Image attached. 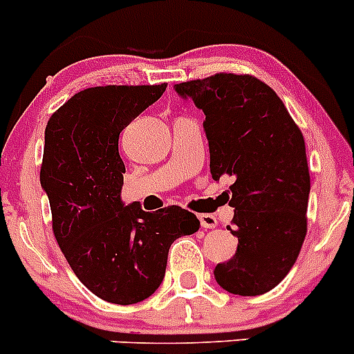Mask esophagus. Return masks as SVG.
Instances as JSON below:
<instances>
[{
    "mask_svg": "<svg viewBox=\"0 0 354 354\" xmlns=\"http://www.w3.org/2000/svg\"><path fill=\"white\" fill-rule=\"evenodd\" d=\"M199 222L203 225V229H214L218 225L216 218L213 214H199Z\"/></svg>",
    "mask_w": 354,
    "mask_h": 354,
    "instance_id": "1",
    "label": "esophagus"
}]
</instances>
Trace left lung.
<instances>
[{
  "label": "left lung",
  "mask_w": 354,
  "mask_h": 354,
  "mask_svg": "<svg viewBox=\"0 0 354 354\" xmlns=\"http://www.w3.org/2000/svg\"><path fill=\"white\" fill-rule=\"evenodd\" d=\"M204 111L213 180L232 178L236 255L214 267L234 295L255 297L285 279L307 232L311 178L304 136L276 92L250 75L218 73L174 85Z\"/></svg>",
  "instance_id": "left-lung-1"
}]
</instances>
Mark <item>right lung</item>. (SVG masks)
<instances>
[{
  "mask_svg": "<svg viewBox=\"0 0 354 354\" xmlns=\"http://www.w3.org/2000/svg\"><path fill=\"white\" fill-rule=\"evenodd\" d=\"M167 85H106L78 92L45 129L39 183L73 272L99 299L129 306L160 286L167 253L201 222L180 206L155 213L122 201L125 166L118 136Z\"/></svg>",
  "mask_w": 354,
  "mask_h": 354,
  "instance_id": "right-lung-1",
  "label": "right lung"
}]
</instances>
